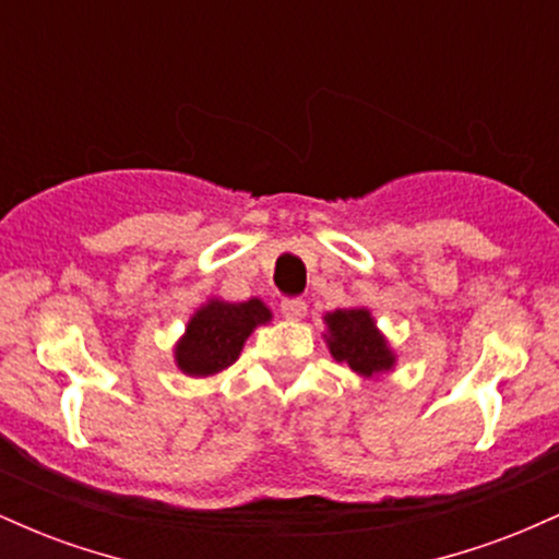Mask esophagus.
Here are the masks:
<instances>
[{
	"label": "esophagus",
	"mask_w": 559,
	"mask_h": 559,
	"mask_svg": "<svg viewBox=\"0 0 559 559\" xmlns=\"http://www.w3.org/2000/svg\"><path fill=\"white\" fill-rule=\"evenodd\" d=\"M281 312H284L286 320H301L307 316V301L286 299L284 305H281Z\"/></svg>",
	"instance_id": "obj_1"
}]
</instances>
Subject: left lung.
<instances>
[{
    "label": "left lung",
    "mask_w": 559,
    "mask_h": 559,
    "mask_svg": "<svg viewBox=\"0 0 559 559\" xmlns=\"http://www.w3.org/2000/svg\"><path fill=\"white\" fill-rule=\"evenodd\" d=\"M323 342L336 362H346L360 378H381L396 368V352L378 329L368 307H342L323 316Z\"/></svg>",
    "instance_id": "obj_1"
}]
</instances>
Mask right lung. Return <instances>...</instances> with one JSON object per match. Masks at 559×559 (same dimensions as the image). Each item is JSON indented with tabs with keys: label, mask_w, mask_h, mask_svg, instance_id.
<instances>
[{
	"label": "right lung",
	"mask_w": 559,
	"mask_h": 559,
	"mask_svg": "<svg viewBox=\"0 0 559 559\" xmlns=\"http://www.w3.org/2000/svg\"><path fill=\"white\" fill-rule=\"evenodd\" d=\"M273 320L271 307L252 297L247 301H226L210 297L191 312L186 329L173 346L176 368L189 378H210L223 373L239 360L243 344L254 329Z\"/></svg>",
	"instance_id": "add662e5"
}]
</instances>
